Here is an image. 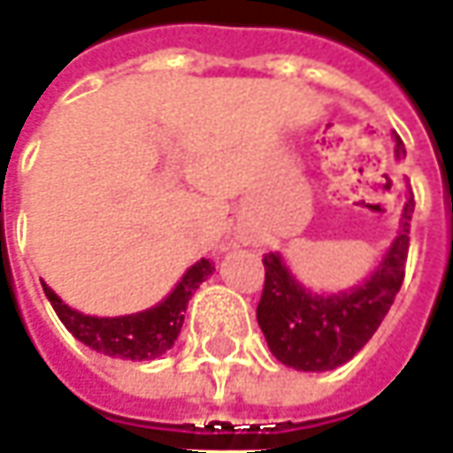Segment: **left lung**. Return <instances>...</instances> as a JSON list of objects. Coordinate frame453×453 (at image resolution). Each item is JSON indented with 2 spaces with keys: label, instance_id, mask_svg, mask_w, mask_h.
Segmentation results:
<instances>
[{
  "label": "left lung",
  "instance_id": "1",
  "mask_svg": "<svg viewBox=\"0 0 453 453\" xmlns=\"http://www.w3.org/2000/svg\"><path fill=\"white\" fill-rule=\"evenodd\" d=\"M396 152L403 142L396 137ZM413 193L403 205L401 230L379 268L361 286L334 296L305 290L290 275L286 260L265 253V283L257 303V326L275 358L296 371H331L351 361L386 319L406 273Z\"/></svg>",
  "mask_w": 453,
  "mask_h": 453
}]
</instances>
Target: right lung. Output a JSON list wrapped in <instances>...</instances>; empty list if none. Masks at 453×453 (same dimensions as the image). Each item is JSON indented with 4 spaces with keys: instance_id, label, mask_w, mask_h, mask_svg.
Wrapping results in <instances>:
<instances>
[{
    "instance_id": "right-lung-1",
    "label": "right lung",
    "mask_w": 453,
    "mask_h": 453,
    "mask_svg": "<svg viewBox=\"0 0 453 453\" xmlns=\"http://www.w3.org/2000/svg\"><path fill=\"white\" fill-rule=\"evenodd\" d=\"M215 265L211 260H197L196 265L182 275L175 290L165 298L163 303L152 305L148 311H140L133 316H118V319H97V316H85L74 311L55 290L42 280L44 296L55 308L59 320L77 341H82L92 351L122 358V361H152L163 356L173 343L178 341L182 320H185V308L193 298L197 286L212 275Z\"/></svg>"
}]
</instances>
